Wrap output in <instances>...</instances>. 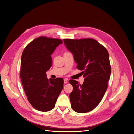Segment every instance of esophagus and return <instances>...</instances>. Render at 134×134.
I'll use <instances>...</instances> for the list:
<instances>
[{
	"mask_svg": "<svg viewBox=\"0 0 134 134\" xmlns=\"http://www.w3.org/2000/svg\"><path fill=\"white\" fill-rule=\"evenodd\" d=\"M64 83H67L68 82V80L66 79H64Z\"/></svg>",
	"mask_w": 134,
	"mask_h": 134,
	"instance_id": "1",
	"label": "esophagus"
}]
</instances>
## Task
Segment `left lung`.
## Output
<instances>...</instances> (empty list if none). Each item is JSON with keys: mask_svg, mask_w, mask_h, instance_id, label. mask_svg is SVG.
<instances>
[{"mask_svg": "<svg viewBox=\"0 0 134 134\" xmlns=\"http://www.w3.org/2000/svg\"><path fill=\"white\" fill-rule=\"evenodd\" d=\"M64 41L85 78L82 85L69 80L73 87L69 95L71 106L77 113L89 112L99 104L107 89L111 73L108 52L93 39H64Z\"/></svg>", "mask_w": 134, "mask_h": 134, "instance_id": "obj_1", "label": "left lung"}]
</instances>
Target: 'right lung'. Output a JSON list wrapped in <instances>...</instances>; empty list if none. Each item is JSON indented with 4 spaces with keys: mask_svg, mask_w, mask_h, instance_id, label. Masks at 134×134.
Listing matches in <instances>:
<instances>
[{
    "mask_svg": "<svg viewBox=\"0 0 134 134\" xmlns=\"http://www.w3.org/2000/svg\"><path fill=\"white\" fill-rule=\"evenodd\" d=\"M63 41L40 37L24 49L21 59L20 78L27 99L36 109L48 111L55 106L64 84L62 78H47L53 64L51 55Z\"/></svg>",
    "mask_w": 134,
    "mask_h": 134,
    "instance_id": "add662e5",
    "label": "right lung"
}]
</instances>
